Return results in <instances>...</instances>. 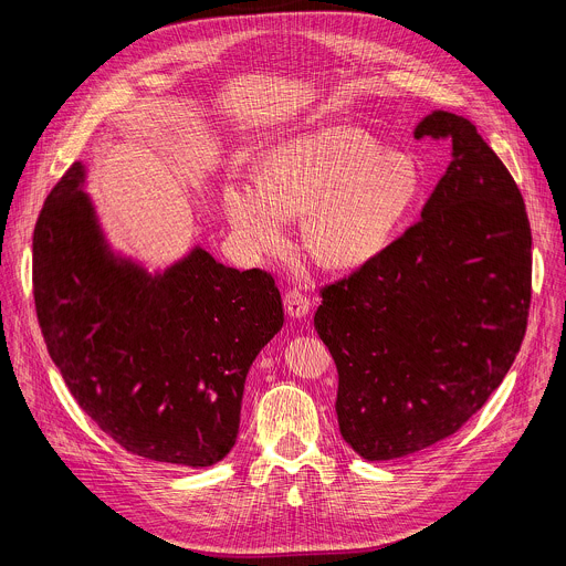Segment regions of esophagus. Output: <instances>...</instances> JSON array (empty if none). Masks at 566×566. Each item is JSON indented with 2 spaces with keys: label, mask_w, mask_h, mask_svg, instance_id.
<instances>
[{
  "label": "esophagus",
  "mask_w": 566,
  "mask_h": 566,
  "mask_svg": "<svg viewBox=\"0 0 566 566\" xmlns=\"http://www.w3.org/2000/svg\"><path fill=\"white\" fill-rule=\"evenodd\" d=\"M284 308H286V313H289L291 317L300 319V317H304V315L308 313L311 300H308L302 291L293 289V291H289V293L284 295Z\"/></svg>",
  "instance_id": "esophagus-1"
}]
</instances>
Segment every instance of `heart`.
Here are the masks:
<instances>
[{
  "instance_id": "heart-1",
  "label": "heart",
  "mask_w": 566,
  "mask_h": 566,
  "mask_svg": "<svg viewBox=\"0 0 566 566\" xmlns=\"http://www.w3.org/2000/svg\"><path fill=\"white\" fill-rule=\"evenodd\" d=\"M423 177L406 154L358 127H322L262 151L258 184L228 177L226 217L249 251L286 244V219L304 217V247L334 271L380 258L419 206Z\"/></svg>"
}]
</instances>
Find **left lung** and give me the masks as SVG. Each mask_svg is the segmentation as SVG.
<instances>
[{
    "instance_id": "8db88e82",
    "label": "left lung",
    "mask_w": 566,
    "mask_h": 566,
    "mask_svg": "<svg viewBox=\"0 0 566 566\" xmlns=\"http://www.w3.org/2000/svg\"><path fill=\"white\" fill-rule=\"evenodd\" d=\"M452 160L421 219L371 264L322 289L313 325L338 367L343 439L367 461L454 434L509 374L526 334L531 226L500 156L457 114L415 138Z\"/></svg>"
}]
</instances>
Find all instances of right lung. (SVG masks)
<instances>
[{
  "instance_id": "add662e5",
  "label": "right lung",
  "mask_w": 566,
  "mask_h": 566,
  "mask_svg": "<svg viewBox=\"0 0 566 566\" xmlns=\"http://www.w3.org/2000/svg\"><path fill=\"white\" fill-rule=\"evenodd\" d=\"M73 164L33 232V295L51 360L120 448L206 468L237 441L247 374L284 325L275 280L195 247L166 271L114 253Z\"/></svg>"
}]
</instances>
